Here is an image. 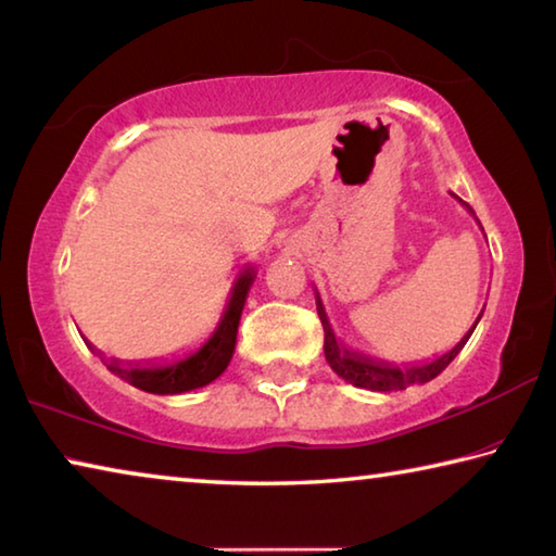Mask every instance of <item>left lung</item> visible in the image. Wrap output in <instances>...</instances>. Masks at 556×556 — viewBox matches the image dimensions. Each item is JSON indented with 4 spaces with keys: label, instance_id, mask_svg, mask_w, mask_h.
I'll return each instance as SVG.
<instances>
[{
    "label": "left lung",
    "instance_id": "8db88e82",
    "mask_svg": "<svg viewBox=\"0 0 556 556\" xmlns=\"http://www.w3.org/2000/svg\"><path fill=\"white\" fill-rule=\"evenodd\" d=\"M450 194H452V191H450ZM452 197L457 199L459 204L473 216V211H471L469 204H464V201L457 194H452ZM473 218H477V216H473ZM477 224H479V218H477ZM316 308H318V316H320V323H323V332H326V340H323V352H326V359H328L330 369L336 371L338 377L350 381L352 387L369 389V391H403V389L413 387V383H428L430 379H435L440 371L445 369L450 362L459 355L462 348L467 345V340L471 338L473 328H477V323L483 316V311H481L479 318L473 320V326L467 332H464V338L452 350H447L445 355L432 357L430 362H413V365H401L399 367V365H391V362L371 359L367 355H362V352H352V350L342 345V342L336 338V332H332V328H330V320L326 316V308H323L318 289H316Z\"/></svg>",
    "mask_w": 556,
    "mask_h": 556
}]
</instances>
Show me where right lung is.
<instances>
[{"label": "right lung", "instance_id": "obj_1", "mask_svg": "<svg viewBox=\"0 0 556 556\" xmlns=\"http://www.w3.org/2000/svg\"><path fill=\"white\" fill-rule=\"evenodd\" d=\"M257 271L255 267H245L240 271L233 289H230L228 304L224 316H220L216 330L211 332V338L201 345L199 350L185 355L181 359L163 362V365H153V362H124L116 357H106L102 352L94 350L109 371H114L116 377L128 381L130 387L148 393H160V396H167V393H185L191 389H201L224 375L226 367L230 365V357L236 352V338H238V326L240 316H243V306L248 299V291L255 281Z\"/></svg>", "mask_w": 556, "mask_h": 556}]
</instances>
